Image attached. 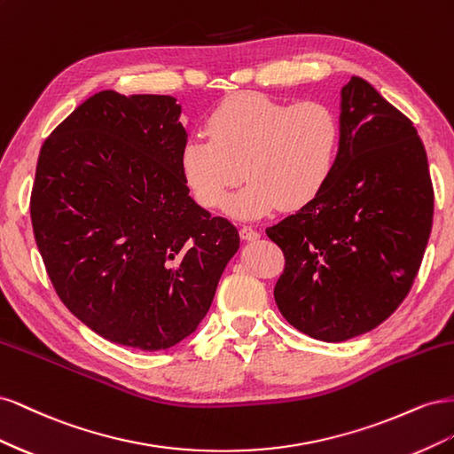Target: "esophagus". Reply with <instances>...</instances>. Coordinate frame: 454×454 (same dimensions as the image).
<instances>
[{
  "label": "esophagus",
  "instance_id": "34e87169",
  "mask_svg": "<svg viewBox=\"0 0 454 454\" xmlns=\"http://www.w3.org/2000/svg\"><path fill=\"white\" fill-rule=\"evenodd\" d=\"M261 235L259 231H255L252 225H242L240 227V239L242 240H257Z\"/></svg>",
  "mask_w": 454,
  "mask_h": 454
}]
</instances>
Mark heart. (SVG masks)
I'll return each mask as SVG.
<instances>
[{
    "label": "heart",
    "instance_id": "obj_1",
    "mask_svg": "<svg viewBox=\"0 0 454 454\" xmlns=\"http://www.w3.org/2000/svg\"><path fill=\"white\" fill-rule=\"evenodd\" d=\"M339 145L340 121L329 104L239 92L214 107L206 134L185 142L180 164L189 189L212 210L250 176L229 212L257 219L280 204L294 210L318 197L335 172Z\"/></svg>",
    "mask_w": 454,
    "mask_h": 454
}]
</instances>
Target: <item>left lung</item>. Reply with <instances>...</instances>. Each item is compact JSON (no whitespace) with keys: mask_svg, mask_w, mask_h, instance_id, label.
I'll return each instance as SVG.
<instances>
[{"mask_svg":"<svg viewBox=\"0 0 454 454\" xmlns=\"http://www.w3.org/2000/svg\"><path fill=\"white\" fill-rule=\"evenodd\" d=\"M337 167L322 193L267 229L286 257L284 318L339 342L382 324L422 263L434 217L426 149L400 109L352 75L340 90Z\"/></svg>","mask_w":454,"mask_h":454,"instance_id":"1","label":"left lung"}]
</instances>
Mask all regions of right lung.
<instances>
[{
    "label": "right lung",
    "instance_id": "1",
    "mask_svg": "<svg viewBox=\"0 0 454 454\" xmlns=\"http://www.w3.org/2000/svg\"><path fill=\"white\" fill-rule=\"evenodd\" d=\"M172 96L102 90L41 145L32 227L62 303L122 347L167 350L208 312L240 237L189 197Z\"/></svg>",
    "mask_w": 454,
    "mask_h": 454
}]
</instances>
